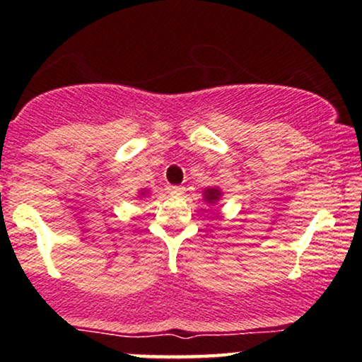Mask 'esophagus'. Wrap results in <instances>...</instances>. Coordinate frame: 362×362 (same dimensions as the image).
<instances>
[{
	"label": "esophagus",
	"mask_w": 362,
	"mask_h": 362,
	"mask_svg": "<svg viewBox=\"0 0 362 362\" xmlns=\"http://www.w3.org/2000/svg\"><path fill=\"white\" fill-rule=\"evenodd\" d=\"M170 194H172L173 197H184L185 187H172V189H170Z\"/></svg>",
	"instance_id": "obj_1"
}]
</instances>
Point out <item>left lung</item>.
Here are the masks:
<instances>
[{"mask_svg":"<svg viewBox=\"0 0 362 362\" xmlns=\"http://www.w3.org/2000/svg\"><path fill=\"white\" fill-rule=\"evenodd\" d=\"M223 197V190L219 187H207V189L202 190V199H204L206 204L216 206Z\"/></svg>","mask_w":362,"mask_h":362,"instance_id":"8db88e82","label":"left lung"}]
</instances>
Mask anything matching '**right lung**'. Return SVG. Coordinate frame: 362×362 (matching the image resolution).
Instances as JSON below:
<instances>
[{"mask_svg":"<svg viewBox=\"0 0 362 362\" xmlns=\"http://www.w3.org/2000/svg\"><path fill=\"white\" fill-rule=\"evenodd\" d=\"M149 195V189H141L138 190V199H144Z\"/></svg>","mask_w":362,"mask_h":362,"instance_id":"add662e5","label":"right lung"}]
</instances>
